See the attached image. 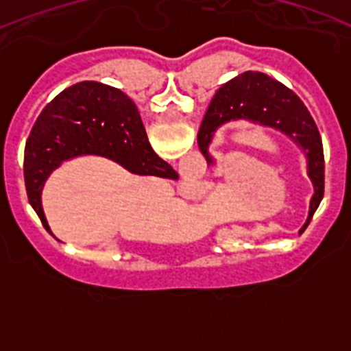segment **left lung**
I'll list each match as a JSON object with an SVG mask.
<instances>
[{
	"label": "left lung",
	"instance_id": "8db88e82",
	"mask_svg": "<svg viewBox=\"0 0 351 351\" xmlns=\"http://www.w3.org/2000/svg\"><path fill=\"white\" fill-rule=\"evenodd\" d=\"M235 121H247L281 132L304 153L308 161V176L313 182L308 219L300 228V232H304L316 207L320 206L325 188L324 145L309 110L291 89L262 71L250 70L239 73L214 93L198 130V145L209 165L216 163L209 153L214 135L219 128Z\"/></svg>",
	"mask_w": 351,
	"mask_h": 351
}]
</instances>
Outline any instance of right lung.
Returning a JSON list of instances; mask_svg holds the SVG:
<instances>
[{"mask_svg": "<svg viewBox=\"0 0 351 351\" xmlns=\"http://www.w3.org/2000/svg\"><path fill=\"white\" fill-rule=\"evenodd\" d=\"M79 156H101L138 176L170 178L172 167L147 141L137 105L121 89L84 80L73 84L40 112L24 153L27 200L52 234L42 207V190L52 172Z\"/></svg>", "mask_w": 351, "mask_h": 351, "instance_id": "right-lung-1", "label": "right lung"}]
</instances>
